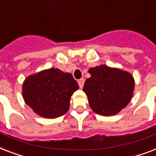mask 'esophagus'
Here are the masks:
<instances>
[{"label": "esophagus", "mask_w": 156, "mask_h": 156, "mask_svg": "<svg viewBox=\"0 0 156 156\" xmlns=\"http://www.w3.org/2000/svg\"><path fill=\"white\" fill-rule=\"evenodd\" d=\"M78 84H79L80 88H83V86H84V78H81V79H80L79 80H78Z\"/></svg>", "instance_id": "1"}]
</instances>
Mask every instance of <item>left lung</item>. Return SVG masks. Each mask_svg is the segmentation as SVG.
I'll use <instances>...</instances> for the list:
<instances>
[{"label": "left lung", "mask_w": 156, "mask_h": 156, "mask_svg": "<svg viewBox=\"0 0 156 156\" xmlns=\"http://www.w3.org/2000/svg\"><path fill=\"white\" fill-rule=\"evenodd\" d=\"M83 91L91 109L100 115H115L131 100L134 80L130 73L118 68L100 65L88 70Z\"/></svg>", "instance_id": "left-lung-1"}]
</instances>
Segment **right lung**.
I'll use <instances>...</instances> for the list:
<instances>
[{
    "instance_id": "1",
    "label": "right lung",
    "mask_w": 156,
    "mask_h": 156,
    "mask_svg": "<svg viewBox=\"0 0 156 156\" xmlns=\"http://www.w3.org/2000/svg\"><path fill=\"white\" fill-rule=\"evenodd\" d=\"M78 88L72 74L51 68L27 77L22 85V96L38 115L55 118L68 112L71 96Z\"/></svg>"
}]
</instances>
